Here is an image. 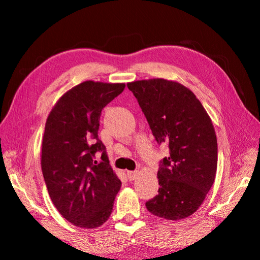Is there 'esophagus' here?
Masks as SVG:
<instances>
[{"label": "esophagus", "instance_id": "obj_1", "mask_svg": "<svg viewBox=\"0 0 260 260\" xmlns=\"http://www.w3.org/2000/svg\"><path fill=\"white\" fill-rule=\"evenodd\" d=\"M127 176H128L131 181H133V179H135L139 176V172L138 171H128L127 172Z\"/></svg>", "mask_w": 260, "mask_h": 260}]
</instances>
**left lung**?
Returning <instances> with one entry per match:
<instances>
[{"mask_svg": "<svg viewBox=\"0 0 260 260\" xmlns=\"http://www.w3.org/2000/svg\"><path fill=\"white\" fill-rule=\"evenodd\" d=\"M158 144L169 155L160 160L158 194L146 209L161 218L192 215L212 186L217 169V139L211 119L190 89L162 78L127 84Z\"/></svg>", "mask_w": 260, "mask_h": 260, "instance_id": "left-lung-1", "label": "left lung"}]
</instances>
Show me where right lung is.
<instances>
[{"label":"right lung","instance_id":"1","mask_svg":"<svg viewBox=\"0 0 260 260\" xmlns=\"http://www.w3.org/2000/svg\"><path fill=\"white\" fill-rule=\"evenodd\" d=\"M124 88L125 84L81 83L59 99L46 120L44 181L55 208L78 228L95 229L107 221L120 190L98 132L102 109Z\"/></svg>","mask_w":260,"mask_h":260}]
</instances>
